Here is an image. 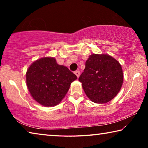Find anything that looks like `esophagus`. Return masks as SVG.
I'll return each instance as SVG.
<instances>
[{
  "label": "esophagus",
  "mask_w": 148,
  "mask_h": 148,
  "mask_svg": "<svg viewBox=\"0 0 148 148\" xmlns=\"http://www.w3.org/2000/svg\"><path fill=\"white\" fill-rule=\"evenodd\" d=\"M74 74L76 75V76H77V77H79V76H80V72H79V71H75V72H74Z\"/></svg>",
  "instance_id": "obj_1"
}]
</instances>
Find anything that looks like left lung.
I'll return each instance as SVG.
<instances>
[{"label":"left lung","mask_w":148,"mask_h":148,"mask_svg":"<svg viewBox=\"0 0 148 148\" xmlns=\"http://www.w3.org/2000/svg\"><path fill=\"white\" fill-rule=\"evenodd\" d=\"M79 81L87 97L97 104L108 102L118 94L123 82L119 62L107 54H92Z\"/></svg>","instance_id":"left-lung-1"}]
</instances>
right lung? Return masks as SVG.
<instances>
[{"mask_svg": "<svg viewBox=\"0 0 148 148\" xmlns=\"http://www.w3.org/2000/svg\"><path fill=\"white\" fill-rule=\"evenodd\" d=\"M77 79L66 66L54 57H45L31 64L26 72V84L31 97L44 106H55L64 99L72 82Z\"/></svg>", "mask_w": 148, "mask_h": 148, "instance_id": "obj_1", "label": "right lung"}]
</instances>
